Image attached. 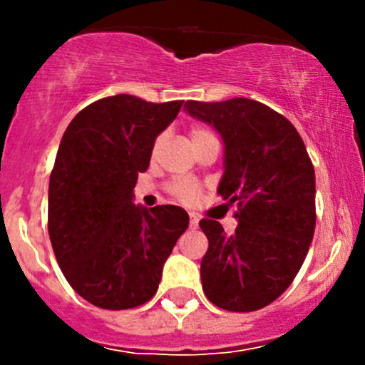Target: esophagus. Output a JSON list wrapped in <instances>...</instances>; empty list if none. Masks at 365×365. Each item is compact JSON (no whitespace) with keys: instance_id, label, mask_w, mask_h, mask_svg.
<instances>
[{"instance_id":"obj_1","label":"esophagus","mask_w":365,"mask_h":365,"mask_svg":"<svg viewBox=\"0 0 365 365\" xmlns=\"http://www.w3.org/2000/svg\"><path fill=\"white\" fill-rule=\"evenodd\" d=\"M189 226L190 230H196V227L200 226V219H197V215H194V213H190L189 215Z\"/></svg>"}]
</instances>
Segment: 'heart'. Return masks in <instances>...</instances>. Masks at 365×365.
<instances>
[{"instance_id": "heart-1", "label": "heart", "mask_w": 365, "mask_h": 365, "mask_svg": "<svg viewBox=\"0 0 365 365\" xmlns=\"http://www.w3.org/2000/svg\"><path fill=\"white\" fill-rule=\"evenodd\" d=\"M208 138H215L208 128L194 127L192 130H190V139H192V143L201 141V139H208ZM159 145H160V139L155 143V148ZM169 189H171L173 196H176L180 201H183V203H190V201H194L196 200L197 192H200L197 183L190 182V180H178V182H173Z\"/></svg>"}]
</instances>
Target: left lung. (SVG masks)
Masks as SVG:
<instances>
[{
    "mask_svg": "<svg viewBox=\"0 0 365 365\" xmlns=\"http://www.w3.org/2000/svg\"><path fill=\"white\" fill-rule=\"evenodd\" d=\"M183 111L219 132L224 173L217 192L237 205L233 235L217 220L200 222L208 238L203 292L226 311H257L288 289L307 256L316 226L314 168L297 128L261 102L187 101Z\"/></svg>",
    "mask_w": 365,
    "mask_h": 365,
    "instance_id": "left-lung-1",
    "label": "left lung"
}]
</instances>
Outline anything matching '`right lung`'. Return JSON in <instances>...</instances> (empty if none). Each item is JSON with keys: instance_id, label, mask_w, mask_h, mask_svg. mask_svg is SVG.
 Listing matches in <instances>:
<instances>
[{"instance_id": "add662e5", "label": "right lung", "mask_w": 365, "mask_h": 365, "mask_svg": "<svg viewBox=\"0 0 365 365\" xmlns=\"http://www.w3.org/2000/svg\"><path fill=\"white\" fill-rule=\"evenodd\" d=\"M183 101L114 95L93 102L61 138L49 180V238L68 284L102 309H132L157 293L189 213L134 205L139 173Z\"/></svg>"}]
</instances>
